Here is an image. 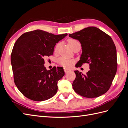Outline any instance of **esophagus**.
I'll list each match as a JSON object with an SVG mask.
<instances>
[{
	"mask_svg": "<svg viewBox=\"0 0 128 128\" xmlns=\"http://www.w3.org/2000/svg\"><path fill=\"white\" fill-rule=\"evenodd\" d=\"M64 72L65 73H68V72H70V69H68V68H64Z\"/></svg>",
	"mask_w": 128,
	"mask_h": 128,
	"instance_id": "34e87169",
	"label": "esophagus"
}]
</instances>
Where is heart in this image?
<instances>
[{
  "label": "heart",
  "mask_w": 128,
  "mask_h": 128,
  "mask_svg": "<svg viewBox=\"0 0 128 128\" xmlns=\"http://www.w3.org/2000/svg\"><path fill=\"white\" fill-rule=\"evenodd\" d=\"M68 42L72 49L76 45L80 44L78 40H74V39H69L68 40ZM59 43H58L56 45V47H55V49H54L55 52H56L58 51V48H59ZM58 63H59L61 66H62L66 67V68L70 67L74 63V61L73 60L68 59L64 57L60 58L59 59H58Z\"/></svg>",
  "instance_id": "b5f03b06"
}]
</instances>
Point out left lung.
I'll return each mask as SVG.
<instances>
[{
    "label": "left lung",
    "mask_w": 128,
    "mask_h": 128,
    "mask_svg": "<svg viewBox=\"0 0 128 128\" xmlns=\"http://www.w3.org/2000/svg\"><path fill=\"white\" fill-rule=\"evenodd\" d=\"M69 36L78 40L82 46V53L76 67L85 63L90 65V70L85 75L74 71V90L88 98L104 94L110 88L117 70L116 49L113 40L95 26H88Z\"/></svg>",
    "instance_id": "8db88e82"
}]
</instances>
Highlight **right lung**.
Returning <instances> with one entry per match:
<instances>
[{"mask_svg":"<svg viewBox=\"0 0 128 128\" xmlns=\"http://www.w3.org/2000/svg\"><path fill=\"white\" fill-rule=\"evenodd\" d=\"M67 34L55 35L38 29L22 34L15 42L10 57L14 83L27 98L42 102L56 94L64 68L53 67L48 70L44 58L52 55L56 44Z\"/></svg>","mask_w":128,"mask_h":128,"instance_id":"right-lung-1","label":"right lung"}]
</instances>
